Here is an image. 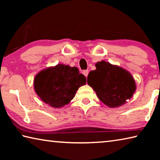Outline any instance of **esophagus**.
<instances>
[{"instance_id": "1", "label": "esophagus", "mask_w": 160, "mask_h": 160, "mask_svg": "<svg viewBox=\"0 0 160 160\" xmlns=\"http://www.w3.org/2000/svg\"><path fill=\"white\" fill-rule=\"evenodd\" d=\"M82 73H83V75H85V76L87 78L88 77V73H89V71H88V70H83V72H82Z\"/></svg>"}]
</instances>
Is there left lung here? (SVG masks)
Returning <instances> with one entry per match:
<instances>
[{
    "mask_svg": "<svg viewBox=\"0 0 160 160\" xmlns=\"http://www.w3.org/2000/svg\"><path fill=\"white\" fill-rule=\"evenodd\" d=\"M88 74V84L99 99L110 108L123 106L136 90L133 77L126 69L102 61Z\"/></svg>",
    "mask_w": 160,
    "mask_h": 160,
    "instance_id": "1",
    "label": "left lung"
}]
</instances>
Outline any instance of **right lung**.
I'll return each mask as SVG.
<instances>
[{
    "instance_id": "obj_1",
    "label": "right lung",
    "mask_w": 160,
    "mask_h": 160,
    "mask_svg": "<svg viewBox=\"0 0 160 160\" xmlns=\"http://www.w3.org/2000/svg\"><path fill=\"white\" fill-rule=\"evenodd\" d=\"M86 78L76 67L57 64L43 69L34 79V89L39 98L53 108H61L73 99Z\"/></svg>"
}]
</instances>
